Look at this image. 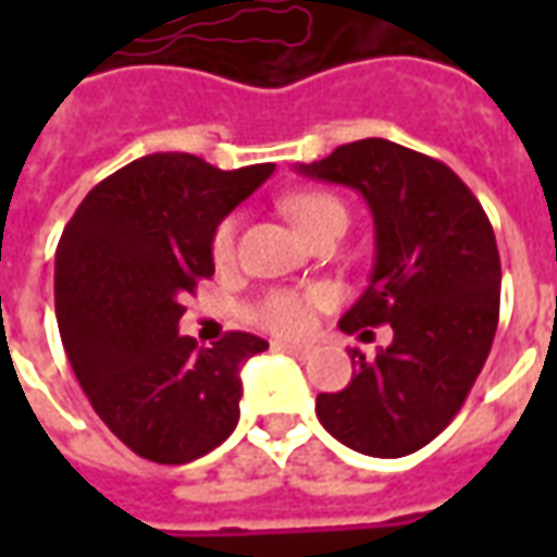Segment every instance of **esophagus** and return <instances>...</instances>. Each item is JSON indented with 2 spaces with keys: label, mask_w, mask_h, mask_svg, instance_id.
Here are the masks:
<instances>
[{
  "label": "esophagus",
  "mask_w": 557,
  "mask_h": 557,
  "mask_svg": "<svg viewBox=\"0 0 557 557\" xmlns=\"http://www.w3.org/2000/svg\"><path fill=\"white\" fill-rule=\"evenodd\" d=\"M274 349L286 351V355H295V358H310L313 349L310 346H301V343H274Z\"/></svg>",
  "instance_id": "esophagus-1"
}]
</instances>
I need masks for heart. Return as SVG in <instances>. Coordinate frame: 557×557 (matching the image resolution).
I'll return each mask as SVG.
<instances>
[{
    "label": "heart",
    "mask_w": 557,
    "mask_h": 557,
    "mask_svg": "<svg viewBox=\"0 0 557 557\" xmlns=\"http://www.w3.org/2000/svg\"><path fill=\"white\" fill-rule=\"evenodd\" d=\"M280 208L310 242H313L315 235H322V232H346V223H349L346 206L339 202L337 196L325 194V190H295V194L280 199ZM235 235H238V220L235 218H223L214 226V232H211V259L218 265H230L232 259H235ZM325 301V289H277L259 301L256 319L265 327H271V331H277V334L295 337V334H304L310 327L313 310Z\"/></svg>",
    "instance_id": "heart-1"
}]
</instances>
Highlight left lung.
<instances>
[{
	"label": "left lung",
	"mask_w": 557,
	"mask_h": 557,
	"mask_svg": "<svg viewBox=\"0 0 557 557\" xmlns=\"http://www.w3.org/2000/svg\"><path fill=\"white\" fill-rule=\"evenodd\" d=\"M298 172L355 187L373 211V277L339 327H394L375 358L349 351L351 382L319 394L315 414L358 454H414L456 418L490 358L502 304L490 218L447 163L391 139H358Z\"/></svg>",
	"instance_id": "left-lung-1"
}]
</instances>
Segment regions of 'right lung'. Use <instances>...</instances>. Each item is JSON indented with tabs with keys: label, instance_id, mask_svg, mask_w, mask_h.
I'll use <instances>...</instances> for the list:
<instances>
[{
	"label": "right lung",
	"instance_id": "right-lung-1",
	"mask_svg": "<svg viewBox=\"0 0 557 557\" xmlns=\"http://www.w3.org/2000/svg\"><path fill=\"white\" fill-rule=\"evenodd\" d=\"M271 172L274 163L226 172L182 151L146 154L95 184L59 238L67 361L98 418L143 459L194 462L238 423L242 363L268 343L226 331L199 349L178 319L214 274V226Z\"/></svg>",
	"mask_w": 557,
	"mask_h": 557
}]
</instances>
